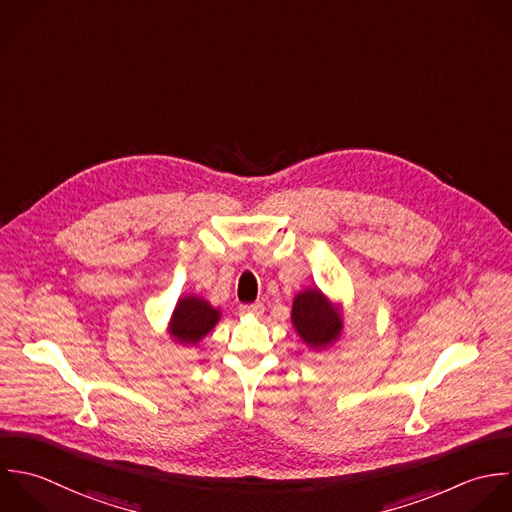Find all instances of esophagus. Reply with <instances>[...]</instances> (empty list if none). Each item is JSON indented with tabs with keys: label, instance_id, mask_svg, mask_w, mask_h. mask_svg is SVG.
Returning <instances> with one entry per match:
<instances>
[{
	"label": "esophagus",
	"instance_id": "1",
	"mask_svg": "<svg viewBox=\"0 0 512 512\" xmlns=\"http://www.w3.org/2000/svg\"><path fill=\"white\" fill-rule=\"evenodd\" d=\"M239 311H241L243 315H255V317H259V315L265 311V305L257 301V303H251V305H241Z\"/></svg>",
	"mask_w": 512,
	"mask_h": 512
}]
</instances>
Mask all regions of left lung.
<instances>
[{"label":"left lung","instance_id":"8db88e82","mask_svg":"<svg viewBox=\"0 0 512 512\" xmlns=\"http://www.w3.org/2000/svg\"><path fill=\"white\" fill-rule=\"evenodd\" d=\"M291 323L301 341L313 351L333 347L343 333L341 307L319 287H309L295 295Z\"/></svg>","mask_w":512,"mask_h":512}]
</instances>
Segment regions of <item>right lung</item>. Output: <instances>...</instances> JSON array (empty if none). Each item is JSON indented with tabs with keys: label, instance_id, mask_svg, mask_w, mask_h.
<instances>
[{
	"label": "right lung",
	"instance_id": "1",
	"mask_svg": "<svg viewBox=\"0 0 512 512\" xmlns=\"http://www.w3.org/2000/svg\"><path fill=\"white\" fill-rule=\"evenodd\" d=\"M221 319V309L197 295H185L177 301L171 319L167 323L169 337L183 345H197L205 339Z\"/></svg>",
	"mask_w": 512,
	"mask_h": 512
}]
</instances>
